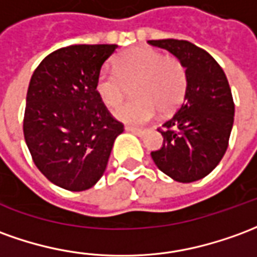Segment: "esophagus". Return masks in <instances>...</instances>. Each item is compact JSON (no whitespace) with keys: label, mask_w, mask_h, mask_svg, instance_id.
Returning a JSON list of instances; mask_svg holds the SVG:
<instances>
[{"label":"esophagus","mask_w":257,"mask_h":257,"mask_svg":"<svg viewBox=\"0 0 257 257\" xmlns=\"http://www.w3.org/2000/svg\"><path fill=\"white\" fill-rule=\"evenodd\" d=\"M126 131L128 132H132V134H136L139 135V136H143V135L146 134V131L145 129H141V128H136V126H126Z\"/></svg>","instance_id":"esophagus-1"}]
</instances>
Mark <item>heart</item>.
<instances>
[{"mask_svg": "<svg viewBox=\"0 0 257 257\" xmlns=\"http://www.w3.org/2000/svg\"><path fill=\"white\" fill-rule=\"evenodd\" d=\"M132 83L136 98L118 104L112 115L123 122L142 123L154 118L157 110L170 112L178 107L188 76L175 57H166L153 48H131L116 57L114 69L105 66L98 72L94 90L104 104L115 105Z\"/></svg>", "mask_w": 257, "mask_h": 257, "instance_id": "b5f03b06", "label": "heart"}]
</instances>
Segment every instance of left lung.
I'll list each match as a JSON object with an SVG mask.
<instances>
[{"mask_svg": "<svg viewBox=\"0 0 257 257\" xmlns=\"http://www.w3.org/2000/svg\"><path fill=\"white\" fill-rule=\"evenodd\" d=\"M185 66L188 85L182 104L160 131L164 142L152 152L154 164L178 182L209 175L228 147L235 105L221 66L207 51L186 40H149Z\"/></svg>", "mask_w": 257, "mask_h": 257, "instance_id": "1", "label": "left lung"}]
</instances>
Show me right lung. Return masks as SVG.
Here are the masks:
<instances>
[{"label": "right lung", "instance_id": "right-lung-1", "mask_svg": "<svg viewBox=\"0 0 257 257\" xmlns=\"http://www.w3.org/2000/svg\"><path fill=\"white\" fill-rule=\"evenodd\" d=\"M115 44H78L54 51L29 83L23 135L36 167L54 185L90 189L103 177L123 125L94 90Z\"/></svg>", "mask_w": 257, "mask_h": 257}]
</instances>
